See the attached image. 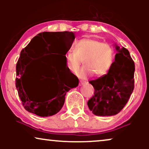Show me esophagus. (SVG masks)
Here are the masks:
<instances>
[{"instance_id": "1", "label": "esophagus", "mask_w": 149, "mask_h": 149, "mask_svg": "<svg viewBox=\"0 0 149 149\" xmlns=\"http://www.w3.org/2000/svg\"><path fill=\"white\" fill-rule=\"evenodd\" d=\"M86 83V81L85 80H80V83H79V85L80 86V85H84Z\"/></svg>"}]
</instances>
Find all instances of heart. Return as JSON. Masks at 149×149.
I'll use <instances>...</instances> for the list:
<instances>
[{
    "label": "heart",
    "mask_w": 149,
    "mask_h": 149,
    "mask_svg": "<svg viewBox=\"0 0 149 149\" xmlns=\"http://www.w3.org/2000/svg\"><path fill=\"white\" fill-rule=\"evenodd\" d=\"M115 59V52L111 45L92 38L80 40L65 55L67 69L75 73L82 61L85 66L77 73L80 78H86L95 73V76H105L111 69Z\"/></svg>",
    "instance_id": "1"
}]
</instances>
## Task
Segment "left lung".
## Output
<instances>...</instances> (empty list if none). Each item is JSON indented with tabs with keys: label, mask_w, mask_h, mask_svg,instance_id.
I'll use <instances>...</instances> for the list:
<instances>
[{
	"label": "left lung",
	"mask_w": 149,
	"mask_h": 149,
	"mask_svg": "<svg viewBox=\"0 0 149 149\" xmlns=\"http://www.w3.org/2000/svg\"><path fill=\"white\" fill-rule=\"evenodd\" d=\"M116 49L115 61L110 71L105 76L89 82L95 92L88 106L96 116H111L118 113L134 90V62L124 47L116 45Z\"/></svg>",
	"instance_id": "8db88e82"
}]
</instances>
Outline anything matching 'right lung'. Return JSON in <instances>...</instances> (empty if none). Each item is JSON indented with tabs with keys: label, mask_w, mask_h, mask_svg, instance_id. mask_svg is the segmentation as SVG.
<instances>
[{
	"label": "right lung",
	"mask_w": 149,
	"mask_h": 149,
	"mask_svg": "<svg viewBox=\"0 0 149 149\" xmlns=\"http://www.w3.org/2000/svg\"><path fill=\"white\" fill-rule=\"evenodd\" d=\"M74 39L73 32H42L21 51L16 65L15 85L27 111L41 117L57 113L64 105L66 92L78 85V78L67 69L65 59ZM43 43L45 48L42 47ZM51 51L56 54L45 66L25 75L27 66L34 58Z\"/></svg>",
	"instance_id": "obj_1"
}]
</instances>
